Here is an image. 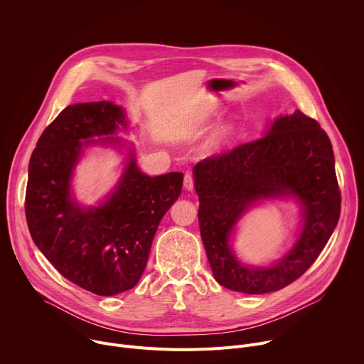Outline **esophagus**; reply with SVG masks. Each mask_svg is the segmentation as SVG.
Wrapping results in <instances>:
<instances>
[{"instance_id": "1", "label": "esophagus", "mask_w": 364, "mask_h": 364, "mask_svg": "<svg viewBox=\"0 0 364 364\" xmlns=\"http://www.w3.org/2000/svg\"><path fill=\"white\" fill-rule=\"evenodd\" d=\"M184 188L188 191H191L194 188V178L190 173H186V176H184Z\"/></svg>"}]
</instances>
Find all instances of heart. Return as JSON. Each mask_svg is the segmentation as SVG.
<instances>
[{
	"instance_id": "b5f03b06",
	"label": "heart",
	"mask_w": 364,
	"mask_h": 364,
	"mask_svg": "<svg viewBox=\"0 0 364 364\" xmlns=\"http://www.w3.org/2000/svg\"><path fill=\"white\" fill-rule=\"evenodd\" d=\"M233 125L232 124H223L220 127H218L204 141L203 149L205 152H215L218 149H220L233 135Z\"/></svg>"
}]
</instances>
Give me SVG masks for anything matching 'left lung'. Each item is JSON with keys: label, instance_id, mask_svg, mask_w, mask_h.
Masks as SVG:
<instances>
[{"label": "left lung", "instance_id": "obj_1", "mask_svg": "<svg viewBox=\"0 0 364 364\" xmlns=\"http://www.w3.org/2000/svg\"><path fill=\"white\" fill-rule=\"evenodd\" d=\"M193 176L207 259L216 281L236 292H274L298 279L338 223L341 197L330 138L298 109L277 117L261 138L200 161ZM289 198L301 209L293 247L269 266L242 263L231 246L241 216L256 203Z\"/></svg>", "mask_w": 364, "mask_h": 364}]
</instances>
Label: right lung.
I'll return each instance as SVG.
<instances>
[{
  "mask_svg": "<svg viewBox=\"0 0 364 364\" xmlns=\"http://www.w3.org/2000/svg\"><path fill=\"white\" fill-rule=\"evenodd\" d=\"M129 128L111 100L65 108L37 141L28 164L26 218L38 250L66 279L96 295L134 288L152 239L183 187V173L151 177L136 166L134 146L117 136ZM102 144L127 152L116 187L96 206L74 197L71 181L84 149Z\"/></svg>",
  "mask_w": 364,
  "mask_h": 364,
  "instance_id": "add662e5",
  "label": "right lung"
}]
</instances>
